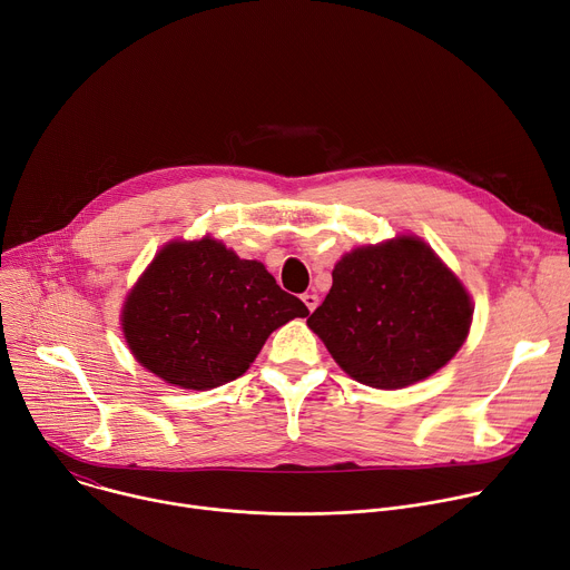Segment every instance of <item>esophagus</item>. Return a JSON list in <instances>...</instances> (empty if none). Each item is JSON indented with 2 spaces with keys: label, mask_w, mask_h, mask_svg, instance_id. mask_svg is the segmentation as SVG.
I'll return each instance as SVG.
<instances>
[{
  "label": "esophagus",
  "mask_w": 570,
  "mask_h": 570,
  "mask_svg": "<svg viewBox=\"0 0 570 570\" xmlns=\"http://www.w3.org/2000/svg\"><path fill=\"white\" fill-rule=\"evenodd\" d=\"M301 301L305 303V308H308L311 313L317 308V305H320V296L315 294V292H305L303 296H301Z\"/></svg>",
  "instance_id": "esophagus-1"
}]
</instances>
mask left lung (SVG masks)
<instances>
[{
    "label": "left lung",
    "instance_id": "8db88e82",
    "mask_svg": "<svg viewBox=\"0 0 570 570\" xmlns=\"http://www.w3.org/2000/svg\"><path fill=\"white\" fill-rule=\"evenodd\" d=\"M470 296L415 237L346 253L308 326L356 381L395 390L441 370L463 344Z\"/></svg>",
    "mask_w": 570,
    "mask_h": 570
}]
</instances>
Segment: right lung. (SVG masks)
Instances as JSON below:
<instances>
[{
  "label": "right lung",
  "mask_w": 570,
  "mask_h": 570,
  "mask_svg": "<svg viewBox=\"0 0 570 570\" xmlns=\"http://www.w3.org/2000/svg\"><path fill=\"white\" fill-rule=\"evenodd\" d=\"M305 315L259 262L214 239L173 242L127 296L122 331L146 370L209 390L242 376L278 326Z\"/></svg>",
  "instance_id": "obj_1"
}]
</instances>
